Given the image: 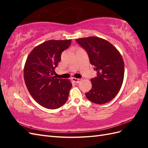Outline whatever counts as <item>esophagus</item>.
<instances>
[{"mask_svg":"<svg viewBox=\"0 0 148 148\" xmlns=\"http://www.w3.org/2000/svg\"><path fill=\"white\" fill-rule=\"evenodd\" d=\"M71 79L72 81H73V82L76 83H79L81 81V79H77V78H75V77L71 78Z\"/></svg>","mask_w":148,"mask_h":148,"instance_id":"1","label":"esophagus"}]
</instances>
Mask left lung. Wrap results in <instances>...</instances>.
<instances>
[{
  "instance_id": "8db88e82",
  "label": "left lung",
  "mask_w": 148,
  "mask_h": 148,
  "mask_svg": "<svg viewBox=\"0 0 148 148\" xmlns=\"http://www.w3.org/2000/svg\"><path fill=\"white\" fill-rule=\"evenodd\" d=\"M76 40L86 50L97 73L90 79L92 88L85 93L86 98L97 104L110 102L119 92L123 81L125 65L120 53L108 40L98 37Z\"/></svg>"
}]
</instances>
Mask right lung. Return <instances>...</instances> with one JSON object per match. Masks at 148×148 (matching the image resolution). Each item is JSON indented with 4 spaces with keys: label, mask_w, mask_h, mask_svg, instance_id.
Wrapping results in <instances>:
<instances>
[{
    "label": "right lung",
    "mask_w": 148,
    "mask_h": 148,
    "mask_svg": "<svg viewBox=\"0 0 148 148\" xmlns=\"http://www.w3.org/2000/svg\"><path fill=\"white\" fill-rule=\"evenodd\" d=\"M71 44V39L49 40L36 46L25 64V83L31 96L44 108L55 109L67 102L72 85L69 79L53 76L61 60V54Z\"/></svg>",
    "instance_id": "1"
}]
</instances>
